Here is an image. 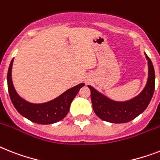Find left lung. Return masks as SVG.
<instances>
[{"mask_svg":"<svg viewBox=\"0 0 160 160\" xmlns=\"http://www.w3.org/2000/svg\"><path fill=\"white\" fill-rule=\"evenodd\" d=\"M145 55L148 61L147 83L143 90L132 99L123 102L112 100L91 85H88L91 91L93 109L100 119L112 123L128 122L146 109L154 94L155 75L151 60L146 53Z\"/></svg>","mask_w":160,"mask_h":160,"instance_id":"left-lung-1","label":"left lung"}]
</instances>
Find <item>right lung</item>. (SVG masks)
<instances>
[{
  "mask_svg": "<svg viewBox=\"0 0 160 160\" xmlns=\"http://www.w3.org/2000/svg\"><path fill=\"white\" fill-rule=\"evenodd\" d=\"M13 62L14 59L11 60L9 67L7 85L11 102L17 111L31 122L38 124H52L62 120L68 113L71 102L80 88L84 85V83L67 89L52 100L42 103H32L22 98L15 90L11 77Z\"/></svg>",
  "mask_w": 160,
  "mask_h": 160,
  "instance_id": "1",
  "label": "right lung"
}]
</instances>
